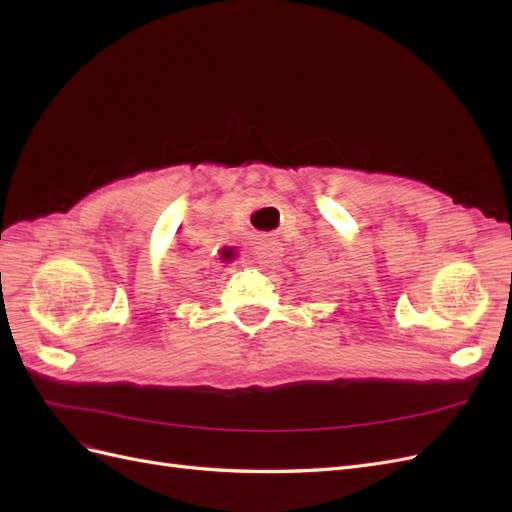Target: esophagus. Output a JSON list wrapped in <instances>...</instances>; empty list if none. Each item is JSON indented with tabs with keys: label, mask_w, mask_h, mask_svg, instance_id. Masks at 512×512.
<instances>
[{
	"label": "esophagus",
	"mask_w": 512,
	"mask_h": 512,
	"mask_svg": "<svg viewBox=\"0 0 512 512\" xmlns=\"http://www.w3.org/2000/svg\"><path fill=\"white\" fill-rule=\"evenodd\" d=\"M277 256H280V247H277V243L269 241V243H262L256 247L252 254V260L258 262V265H271V262L277 260Z\"/></svg>",
	"instance_id": "esophagus-1"
}]
</instances>
